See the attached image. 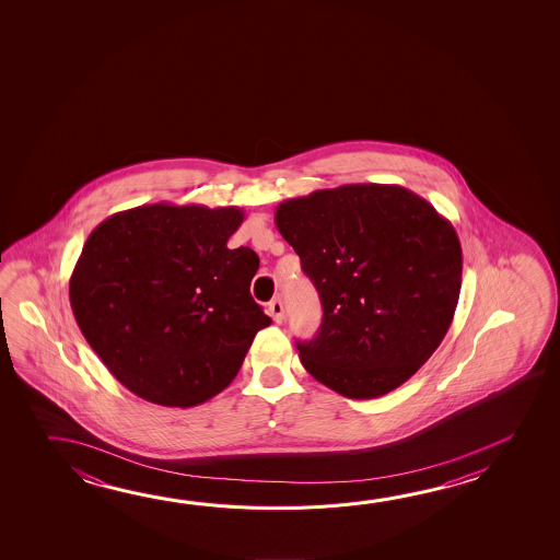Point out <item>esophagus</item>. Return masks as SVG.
<instances>
[{
	"label": "esophagus",
	"mask_w": 560,
	"mask_h": 560,
	"mask_svg": "<svg viewBox=\"0 0 560 560\" xmlns=\"http://www.w3.org/2000/svg\"><path fill=\"white\" fill-rule=\"evenodd\" d=\"M269 314L273 316V320H276L277 324H281V322L284 320L283 303H281L279 299H276V301H271V303H269Z\"/></svg>",
	"instance_id": "34e87169"
}]
</instances>
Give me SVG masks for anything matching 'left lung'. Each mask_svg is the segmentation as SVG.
<instances>
[{
  "label": "left lung",
  "instance_id": "1",
  "mask_svg": "<svg viewBox=\"0 0 560 560\" xmlns=\"http://www.w3.org/2000/svg\"><path fill=\"white\" fill-rule=\"evenodd\" d=\"M277 230L320 294L303 368L348 398L395 390L440 348L457 308L463 252L433 205L400 185L351 184L287 199Z\"/></svg>",
  "mask_w": 560,
  "mask_h": 560
}]
</instances>
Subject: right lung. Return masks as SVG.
Listing matches in <instances>:
<instances>
[{
  "label": "right lung",
  "instance_id": "right-lung-1",
  "mask_svg": "<svg viewBox=\"0 0 560 560\" xmlns=\"http://www.w3.org/2000/svg\"><path fill=\"white\" fill-rule=\"evenodd\" d=\"M238 207L154 202L115 212L83 244L70 304L110 375L148 402L191 408L238 375L271 318L252 299L259 257L229 249Z\"/></svg>",
  "mask_w": 560,
  "mask_h": 560
}]
</instances>
